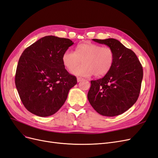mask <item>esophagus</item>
<instances>
[{
  "mask_svg": "<svg viewBox=\"0 0 158 158\" xmlns=\"http://www.w3.org/2000/svg\"><path fill=\"white\" fill-rule=\"evenodd\" d=\"M84 80V79H83L82 78L78 77V78H77V82H80V81H82V80Z\"/></svg>",
  "mask_w": 158,
  "mask_h": 158,
  "instance_id": "34e87169",
  "label": "esophagus"
}]
</instances>
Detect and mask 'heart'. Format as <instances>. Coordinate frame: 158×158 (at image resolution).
Instances as JSON below:
<instances>
[{
	"label": "heart",
	"mask_w": 158,
	"mask_h": 158,
	"mask_svg": "<svg viewBox=\"0 0 158 158\" xmlns=\"http://www.w3.org/2000/svg\"><path fill=\"white\" fill-rule=\"evenodd\" d=\"M83 60V64L77 67ZM114 53L109 47L91 42L82 43L76 47L75 52L67 50L62 56V61L66 69L74 75L89 77L94 74L101 77L107 74L114 63ZM76 66V68L75 66Z\"/></svg>",
	"instance_id": "b5f03b06"
}]
</instances>
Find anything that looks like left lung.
Wrapping results in <instances>:
<instances>
[{
	"instance_id": "left-lung-1",
	"label": "left lung",
	"mask_w": 158,
	"mask_h": 158,
	"mask_svg": "<svg viewBox=\"0 0 158 158\" xmlns=\"http://www.w3.org/2000/svg\"><path fill=\"white\" fill-rule=\"evenodd\" d=\"M92 40L111 47L114 60L104 77L91 81L88 101L102 115H118L130 109L139 96L143 78L142 64L135 52L115 39Z\"/></svg>"
}]
</instances>
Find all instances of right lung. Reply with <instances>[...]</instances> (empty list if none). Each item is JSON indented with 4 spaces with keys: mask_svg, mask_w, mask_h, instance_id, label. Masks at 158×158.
Returning a JSON list of instances; mask_svg holds the SVG:
<instances>
[{
    "mask_svg": "<svg viewBox=\"0 0 158 158\" xmlns=\"http://www.w3.org/2000/svg\"><path fill=\"white\" fill-rule=\"evenodd\" d=\"M69 39L48 35L23 51L19 59L16 87L27 111L40 117L55 114L63 106L69 90L77 84L68 73L62 56L73 45Z\"/></svg>",
    "mask_w": 158,
    "mask_h": 158,
    "instance_id": "right-lung-1",
    "label": "right lung"
}]
</instances>
